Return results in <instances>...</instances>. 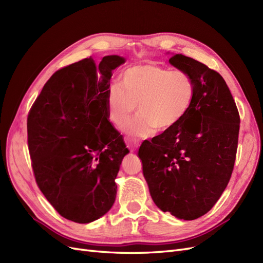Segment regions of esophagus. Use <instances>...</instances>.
Returning a JSON list of instances; mask_svg holds the SVG:
<instances>
[{
    "label": "esophagus",
    "instance_id": "1",
    "mask_svg": "<svg viewBox=\"0 0 263 263\" xmlns=\"http://www.w3.org/2000/svg\"><path fill=\"white\" fill-rule=\"evenodd\" d=\"M124 142L126 144V146H128V148L132 152L135 151L140 146V141L139 140H134V139H131V138H125Z\"/></svg>",
    "mask_w": 263,
    "mask_h": 263
}]
</instances>
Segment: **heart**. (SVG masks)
Listing matches in <instances>:
<instances>
[{
    "label": "heart",
    "instance_id": "b5f03b06",
    "mask_svg": "<svg viewBox=\"0 0 263 263\" xmlns=\"http://www.w3.org/2000/svg\"><path fill=\"white\" fill-rule=\"evenodd\" d=\"M194 85L183 71H171L154 64L126 69L119 84H111L106 94L107 117L114 126L123 128L135 106L138 115L124 128L132 138H147L155 130L174 128L188 114Z\"/></svg>",
    "mask_w": 263,
    "mask_h": 263
}]
</instances>
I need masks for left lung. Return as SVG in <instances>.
Instances as JSON below:
<instances>
[{"label": "left lung", "instance_id": "1", "mask_svg": "<svg viewBox=\"0 0 263 263\" xmlns=\"http://www.w3.org/2000/svg\"><path fill=\"white\" fill-rule=\"evenodd\" d=\"M169 63L194 85L188 114L174 128L144 141L139 149L143 175L158 209L192 221L213 208L233 173L239 114L217 72L182 54Z\"/></svg>", "mask_w": 263, "mask_h": 263}]
</instances>
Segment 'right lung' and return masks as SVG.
Returning a JSON list of instances; mask_svg holds the SVG:
<instances>
[{
	"label": "right lung",
	"mask_w": 263,
	"mask_h": 263,
	"mask_svg": "<svg viewBox=\"0 0 263 263\" xmlns=\"http://www.w3.org/2000/svg\"><path fill=\"white\" fill-rule=\"evenodd\" d=\"M125 62L91 57L57 71L32 105L28 147L39 189L59 214L86 224L112 208L116 178L129 153L108 121L106 94L112 72Z\"/></svg>",
	"instance_id": "1"
}]
</instances>
